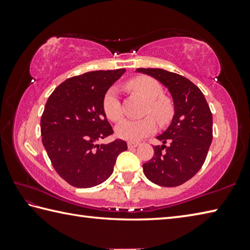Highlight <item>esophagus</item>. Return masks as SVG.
<instances>
[{
    "instance_id": "obj_1",
    "label": "esophagus",
    "mask_w": 250,
    "mask_h": 250,
    "mask_svg": "<svg viewBox=\"0 0 250 250\" xmlns=\"http://www.w3.org/2000/svg\"><path fill=\"white\" fill-rule=\"evenodd\" d=\"M139 146H140V143H139V142H129L128 143L129 149H134V147H137Z\"/></svg>"
}]
</instances>
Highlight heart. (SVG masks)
<instances>
[{
    "label": "heart",
    "instance_id": "1",
    "mask_svg": "<svg viewBox=\"0 0 250 250\" xmlns=\"http://www.w3.org/2000/svg\"><path fill=\"white\" fill-rule=\"evenodd\" d=\"M126 88L133 94L146 101V115H151L160 124H167L171 119L173 107L170 100L163 97V88L155 79L140 76L131 79L126 83ZM103 109L108 119L120 121L124 117V109L118 94L117 88L111 87L105 91L103 98ZM155 124L152 118L146 117L141 120H125L116 128V133L125 141L137 142L146 135L153 133Z\"/></svg>",
    "mask_w": 250,
    "mask_h": 250
}]
</instances>
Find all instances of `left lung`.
<instances>
[{
  "instance_id": "8db88e82",
  "label": "left lung",
  "mask_w": 250,
  "mask_h": 250,
  "mask_svg": "<svg viewBox=\"0 0 250 250\" xmlns=\"http://www.w3.org/2000/svg\"><path fill=\"white\" fill-rule=\"evenodd\" d=\"M167 88L174 116L167 129L156 137L163 143L153 147L152 159L143 164L146 176L154 184L173 188L200 171L213 140V117L203 92L191 80L161 68H138ZM168 146H166V143Z\"/></svg>"
}]
</instances>
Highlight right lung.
<instances>
[{
  "label": "right lung",
  "mask_w": 250,
  "mask_h": 250,
  "mask_svg": "<svg viewBox=\"0 0 250 250\" xmlns=\"http://www.w3.org/2000/svg\"><path fill=\"white\" fill-rule=\"evenodd\" d=\"M125 71L97 70L66 79L45 104L42 142L55 171L75 188L103 183L112 174L118 155L128 149L124 140L97 143L113 133L103 98Z\"/></svg>",
  "instance_id": "right-lung-1"
}]
</instances>
